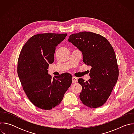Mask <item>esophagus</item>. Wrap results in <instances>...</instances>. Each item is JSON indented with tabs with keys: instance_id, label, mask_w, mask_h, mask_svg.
<instances>
[{
	"instance_id": "34e87169",
	"label": "esophagus",
	"mask_w": 134,
	"mask_h": 134,
	"mask_svg": "<svg viewBox=\"0 0 134 134\" xmlns=\"http://www.w3.org/2000/svg\"><path fill=\"white\" fill-rule=\"evenodd\" d=\"M78 81V79L77 77H75V76H73L72 78V83H76Z\"/></svg>"
}]
</instances>
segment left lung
<instances>
[{"label": "left lung", "mask_w": 134, "mask_h": 134, "mask_svg": "<svg viewBox=\"0 0 134 134\" xmlns=\"http://www.w3.org/2000/svg\"><path fill=\"white\" fill-rule=\"evenodd\" d=\"M68 41L82 52L83 62L92 67L88 81L82 79L78 80L82 86L81 100L91 108L103 105L118 79L119 69L113 48L104 37L91 32L72 34Z\"/></svg>", "instance_id": "1"}]
</instances>
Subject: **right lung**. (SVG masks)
Instances as JSON below:
<instances>
[{
	"label": "right lung",
	"mask_w": 134,
	"mask_h": 134,
	"mask_svg": "<svg viewBox=\"0 0 134 134\" xmlns=\"http://www.w3.org/2000/svg\"><path fill=\"white\" fill-rule=\"evenodd\" d=\"M67 34L43 33L32 36L24 45L17 64V73L23 90L36 107L51 110L59 105L72 82V76L63 74L51 78L48 73L54 61L55 47Z\"/></svg>",
	"instance_id": "add662e5"
}]
</instances>
